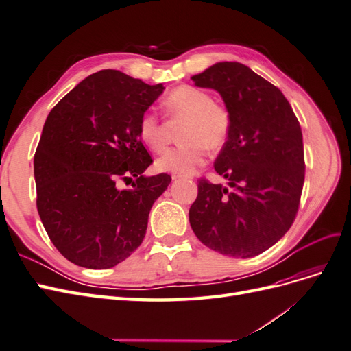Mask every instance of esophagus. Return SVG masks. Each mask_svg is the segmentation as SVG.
Returning a JSON list of instances; mask_svg holds the SVG:
<instances>
[{"instance_id": "esophagus-1", "label": "esophagus", "mask_w": 351, "mask_h": 351, "mask_svg": "<svg viewBox=\"0 0 351 351\" xmlns=\"http://www.w3.org/2000/svg\"><path fill=\"white\" fill-rule=\"evenodd\" d=\"M171 178L174 180V182H177V180H182V178H183V176H180V174H176V173H173Z\"/></svg>"}]
</instances>
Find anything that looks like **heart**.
I'll list each match as a JSON object with an SVG mask.
<instances>
[{
	"mask_svg": "<svg viewBox=\"0 0 351 351\" xmlns=\"http://www.w3.org/2000/svg\"><path fill=\"white\" fill-rule=\"evenodd\" d=\"M164 105L169 120L183 121L178 132V139L183 143L159 158L156 168L180 176L192 174L206 161V147L218 151L227 143L231 114L224 104L212 101L209 92L190 84L173 89ZM137 137L147 149L161 154L168 143V129L155 112L145 111L137 123Z\"/></svg>",
	"mask_w": 351,
	"mask_h": 351,
	"instance_id": "1",
	"label": "heart"
}]
</instances>
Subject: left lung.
<instances>
[{"label":"left lung","instance_id":"8db88e82","mask_svg":"<svg viewBox=\"0 0 351 351\" xmlns=\"http://www.w3.org/2000/svg\"><path fill=\"white\" fill-rule=\"evenodd\" d=\"M215 89L231 114V132L214 164L228 186L199 180L189 221L209 249L252 258L291 227L304 183L303 136L282 92L240 62H217L192 77Z\"/></svg>","mask_w":351,"mask_h":351}]
</instances>
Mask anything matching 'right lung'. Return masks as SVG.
I'll return each mask as SVG.
<instances>
[{"mask_svg":"<svg viewBox=\"0 0 351 351\" xmlns=\"http://www.w3.org/2000/svg\"><path fill=\"white\" fill-rule=\"evenodd\" d=\"M162 90L161 83L102 70L48 115L34 159L36 206L52 244L79 267L107 269L129 258L171 183L164 173L143 176L152 158L137 137L141 115ZM133 178L132 189L118 187Z\"/></svg>","mask_w":351,"mask_h":351,"instance_id":"add662e5","label":"right lung"}]
</instances>
